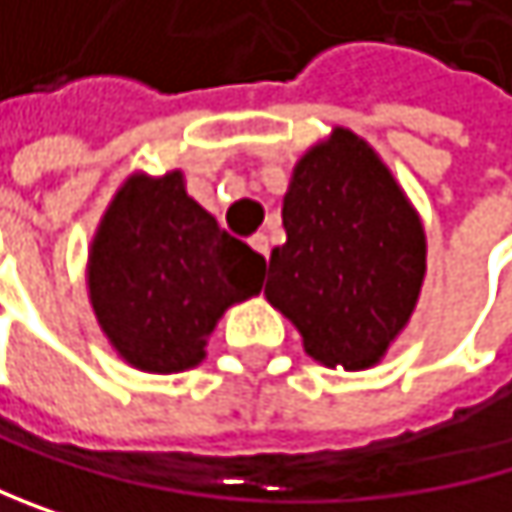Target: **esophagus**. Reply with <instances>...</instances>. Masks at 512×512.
<instances>
[{
	"instance_id": "obj_1",
	"label": "esophagus",
	"mask_w": 512,
	"mask_h": 512,
	"mask_svg": "<svg viewBox=\"0 0 512 512\" xmlns=\"http://www.w3.org/2000/svg\"><path fill=\"white\" fill-rule=\"evenodd\" d=\"M250 247H253L259 256L268 259V250H271V247H268V238H265V235H253V238H250Z\"/></svg>"
}]
</instances>
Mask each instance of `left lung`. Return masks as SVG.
<instances>
[{"label": "left lung", "instance_id": "8db88e82", "mask_svg": "<svg viewBox=\"0 0 512 512\" xmlns=\"http://www.w3.org/2000/svg\"><path fill=\"white\" fill-rule=\"evenodd\" d=\"M268 302L323 366L369 369L409 323L424 280V228L381 158L336 127L308 149L284 198Z\"/></svg>", "mask_w": 512, "mask_h": 512}]
</instances>
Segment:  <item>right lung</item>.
Segmentation results:
<instances>
[{"mask_svg":"<svg viewBox=\"0 0 512 512\" xmlns=\"http://www.w3.org/2000/svg\"><path fill=\"white\" fill-rule=\"evenodd\" d=\"M265 259L186 195L183 173H134L88 256V290L112 348L143 372H183L228 305L262 290Z\"/></svg>","mask_w":512,"mask_h":512,"instance_id":"obj_1","label":"right lung"}]
</instances>
